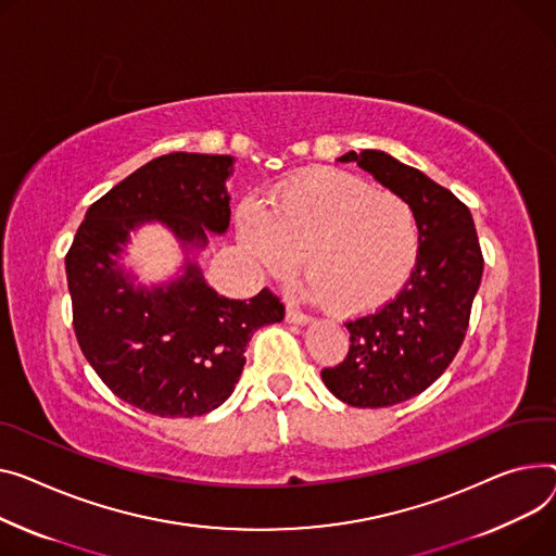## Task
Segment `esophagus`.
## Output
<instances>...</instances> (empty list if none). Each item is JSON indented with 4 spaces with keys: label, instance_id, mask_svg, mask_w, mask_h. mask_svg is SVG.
I'll return each instance as SVG.
<instances>
[{
    "label": "esophagus",
    "instance_id": "esophagus-1",
    "mask_svg": "<svg viewBox=\"0 0 556 556\" xmlns=\"http://www.w3.org/2000/svg\"><path fill=\"white\" fill-rule=\"evenodd\" d=\"M286 319L292 321V324H306V321H311V317H308L306 313H302L294 302H288V306H286Z\"/></svg>",
    "mask_w": 556,
    "mask_h": 556
}]
</instances>
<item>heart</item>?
<instances>
[{"instance_id":"b5f03b06","label":"heart","mask_w":556,"mask_h":556,"mask_svg":"<svg viewBox=\"0 0 556 556\" xmlns=\"http://www.w3.org/2000/svg\"><path fill=\"white\" fill-rule=\"evenodd\" d=\"M237 230L245 252L275 277L290 275L304 252L313 292L342 313L393 298L418 256L412 203L338 169L281 182L266 207L245 203Z\"/></svg>"}]
</instances>
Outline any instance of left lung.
Instances as JSON below:
<instances>
[{"instance_id": "obj_1", "label": "left lung", "mask_w": 556, "mask_h": 556, "mask_svg": "<svg viewBox=\"0 0 556 556\" xmlns=\"http://www.w3.org/2000/svg\"><path fill=\"white\" fill-rule=\"evenodd\" d=\"M378 182L412 203L418 256L412 277L374 313L346 319V357L321 368L328 391L351 406H391L429 389L456 357L485 258L469 207L447 188L384 152H349Z\"/></svg>"}]
</instances>
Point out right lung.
<instances>
[{
    "label": "right lung",
    "instance_id": "add662e5",
    "mask_svg": "<svg viewBox=\"0 0 556 556\" xmlns=\"http://www.w3.org/2000/svg\"><path fill=\"white\" fill-rule=\"evenodd\" d=\"M230 156L174 152L129 174L98 199L66 252L76 340L98 378L121 400L161 418H194L224 404L256 328L283 319L270 288L250 302L212 290L188 264L167 288L134 290L116 266L129 230L163 220L188 243L226 232Z\"/></svg>",
    "mask_w": 556,
    "mask_h": 556
}]
</instances>
